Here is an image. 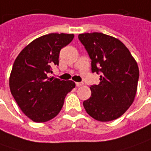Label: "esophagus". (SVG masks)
Segmentation results:
<instances>
[{"mask_svg": "<svg viewBox=\"0 0 151 151\" xmlns=\"http://www.w3.org/2000/svg\"><path fill=\"white\" fill-rule=\"evenodd\" d=\"M76 85L77 87H80V86H82L84 85V83H83V82H76Z\"/></svg>", "mask_w": 151, "mask_h": 151, "instance_id": "1", "label": "esophagus"}]
</instances>
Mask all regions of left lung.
<instances>
[{
    "mask_svg": "<svg viewBox=\"0 0 151 151\" xmlns=\"http://www.w3.org/2000/svg\"><path fill=\"white\" fill-rule=\"evenodd\" d=\"M78 38L91 60V71L101 73L100 83L91 86V96L83 101L85 109L97 121L119 119L135 98L139 76L136 60L114 37L91 32Z\"/></svg>",
    "mask_w": 151,
    "mask_h": 151,
    "instance_id": "1",
    "label": "left lung"
}]
</instances>
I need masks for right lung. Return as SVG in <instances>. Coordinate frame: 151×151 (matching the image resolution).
<instances>
[{"mask_svg": "<svg viewBox=\"0 0 151 151\" xmlns=\"http://www.w3.org/2000/svg\"><path fill=\"white\" fill-rule=\"evenodd\" d=\"M74 38L72 33H50L34 39L14 61L9 78L11 93L28 119L44 123L56 117L65 98L76 83L50 78L52 66L59 65L62 48Z\"/></svg>", "mask_w": 151, "mask_h": 151, "instance_id": "obj_1", "label": "right lung"}]
</instances>
